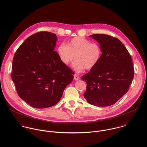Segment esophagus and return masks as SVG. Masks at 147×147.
Returning <instances> with one entry per match:
<instances>
[{"mask_svg":"<svg viewBox=\"0 0 147 147\" xmlns=\"http://www.w3.org/2000/svg\"><path fill=\"white\" fill-rule=\"evenodd\" d=\"M74 76V80H78L80 79L79 76L78 75H76V74H75Z\"/></svg>","mask_w":147,"mask_h":147,"instance_id":"1","label":"esophagus"}]
</instances>
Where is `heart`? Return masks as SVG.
Segmentation results:
<instances>
[{
  "label": "heart",
  "mask_w": 147,
  "mask_h": 147,
  "mask_svg": "<svg viewBox=\"0 0 147 147\" xmlns=\"http://www.w3.org/2000/svg\"><path fill=\"white\" fill-rule=\"evenodd\" d=\"M60 60L65 65L73 63L74 69L78 72L93 68L100 61L102 50L97 43H92L82 37H76L67 42L60 44L57 49Z\"/></svg>",
  "instance_id": "1"
}]
</instances>
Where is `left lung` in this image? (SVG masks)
I'll use <instances>...</instances> for the list:
<instances>
[{
  "instance_id": "left-lung-1",
  "label": "left lung",
  "mask_w": 147,
  "mask_h": 147,
  "mask_svg": "<svg viewBox=\"0 0 147 147\" xmlns=\"http://www.w3.org/2000/svg\"><path fill=\"white\" fill-rule=\"evenodd\" d=\"M99 43L100 61L82 77L86 83L84 96L86 101L98 107L116 103L127 92L134 76L131 55L117 38L104 34L90 36Z\"/></svg>"
}]
</instances>
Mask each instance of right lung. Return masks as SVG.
Segmentation results:
<instances>
[{"instance_id": "add662e5", "label": "right lung", "mask_w": 147, "mask_h": 147, "mask_svg": "<svg viewBox=\"0 0 147 147\" xmlns=\"http://www.w3.org/2000/svg\"><path fill=\"white\" fill-rule=\"evenodd\" d=\"M57 41L53 33H36L21 44L13 58L11 78L18 94L34 108L57 104L74 79L73 71L54 50Z\"/></svg>"}]
</instances>
